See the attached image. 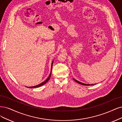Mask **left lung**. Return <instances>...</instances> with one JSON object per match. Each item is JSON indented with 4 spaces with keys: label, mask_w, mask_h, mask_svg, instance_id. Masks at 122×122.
Returning a JSON list of instances; mask_svg holds the SVG:
<instances>
[{
    "label": "left lung",
    "mask_w": 122,
    "mask_h": 122,
    "mask_svg": "<svg viewBox=\"0 0 122 122\" xmlns=\"http://www.w3.org/2000/svg\"><path fill=\"white\" fill-rule=\"evenodd\" d=\"M73 79L74 80V81H75L76 82H77V83H79V84H81V85H93V84H84V83H82V82H79V81H77V80H76V79H74L73 78Z\"/></svg>",
    "instance_id": "1"
}]
</instances>
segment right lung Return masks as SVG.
I'll list each match as a JSON object with an SVG mask.
<instances>
[{
  "mask_svg": "<svg viewBox=\"0 0 122 122\" xmlns=\"http://www.w3.org/2000/svg\"><path fill=\"white\" fill-rule=\"evenodd\" d=\"M53 61L52 62V66H51V73H50V75L49 76V77H48V78L45 80V81H44V82H43L42 83H40V84H38V85H36V86H30V87H29V88H36V87H40V86H42V85H43L44 84H46L48 81V80H49V79H50V77H51V72H52V65H53Z\"/></svg>",
  "mask_w": 122,
  "mask_h": 122,
  "instance_id": "obj_1",
  "label": "right lung"
}]
</instances>
